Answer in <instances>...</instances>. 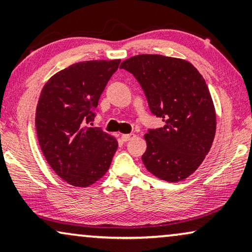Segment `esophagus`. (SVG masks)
<instances>
[{
  "instance_id": "1",
  "label": "esophagus",
  "mask_w": 252,
  "mask_h": 252,
  "mask_svg": "<svg viewBox=\"0 0 252 252\" xmlns=\"http://www.w3.org/2000/svg\"><path fill=\"white\" fill-rule=\"evenodd\" d=\"M134 137H136V134H134V133L122 134V136H121V139H122V141H129V140H131V139H133Z\"/></svg>"
}]
</instances>
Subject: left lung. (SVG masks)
I'll list each match as a JSON object with an SVG mask.
<instances>
[{
	"label": "left lung",
	"instance_id": "1",
	"mask_svg": "<svg viewBox=\"0 0 252 252\" xmlns=\"http://www.w3.org/2000/svg\"><path fill=\"white\" fill-rule=\"evenodd\" d=\"M120 68L133 74L151 112L165 122L144 136V165L165 182L186 179L203 162L216 134V109L203 76L185 59L162 55L133 56Z\"/></svg>",
	"mask_w": 252,
	"mask_h": 252
}]
</instances>
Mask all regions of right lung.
I'll return each mask as SVG.
<instances>
[{
	"mask_svg": "<svg viewBox=\"0 0 252 252\" xmlns=\"http://www.w3.org/2000/svg\"><path fill=\"white\" fill-rule=\"evenodd\" d=\"M120 59L73 63L48 80L38 98L35 127L51 169L75 187H88L105 176L118 140L90 127L99 98Z\"/></svg>",
	"mask_w": 252,
	"mask_h": 252,
	"instance_id": "add662e5",
	"label": "right lung"
}]
</instances>
